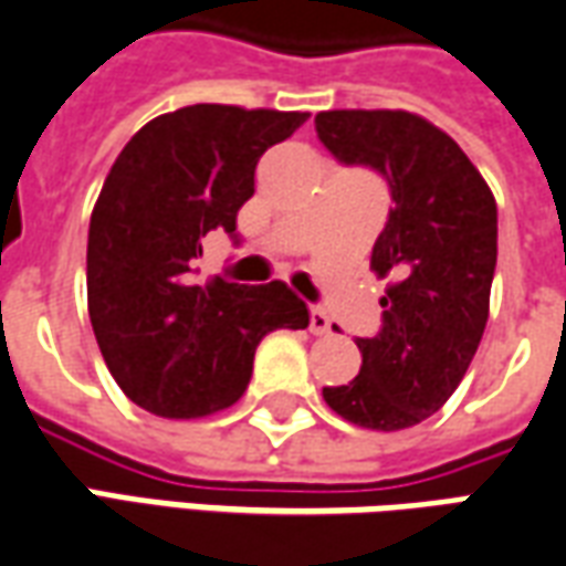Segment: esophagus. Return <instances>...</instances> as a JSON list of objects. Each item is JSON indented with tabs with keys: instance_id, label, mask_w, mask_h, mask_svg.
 Here are the masks:
<instances>
[{
	"instance_id": "esophagus-1",
	"label": "esophagus",
	"mask_w": 566,
	"mask_h": 566,
	"mask_svg": "<svg viewBox=\"0 0 566 566\" xmlns=\"http://www.w3.org/2000/svg\"><path fill=\"white\" fill-rule=\"evenodd\" d=\"M308 331L315 333V336L331 333V318H327V312H324V308H312V312H308Z\"/></svg>"
}]
</instances>
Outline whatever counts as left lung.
I'll use <instances>...</instances> for the list:
<instances>
[{
	"label": "left lung",
	"mask_w": 566,
	"mask_h": 566,
	"mask_svg": "<svg viewBox=\"0 0 566 566\" xmlns=\"http://www.w3.org/2000/svg\"><path fill=\"white\" fill-rule=\"evenodd\" d=\"M315 129L345 166H369L394 209L369 266L397 282L381 296V331L357 339L360 373L324 388L336 416L403 430L442 409L485 333L497 266V202L458 142L409 112H321Z\"/></svg>",
	"instance_id": "obj_1"
}]
</instances>
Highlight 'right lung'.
<instances>
[{
    "label": "right lung",
    "mask_w": 566,
    "mask_h": 566,
    "mask_svg": "<svg viewBox=\"0 0 566 566\" xmlns=\"http://www.w3.org/2000/svg\"><path fill=\"white\" fill-rule=\"evenodd\" d=\"M306 112L187 105L148 120L117 154L87 233V308L120 391L160 418H202L245 394L270 331H306L284 282L193 279L202 239L235 235L263 150Z\"/></svg>",
    "instance_id": "1"
}]
</instances>
